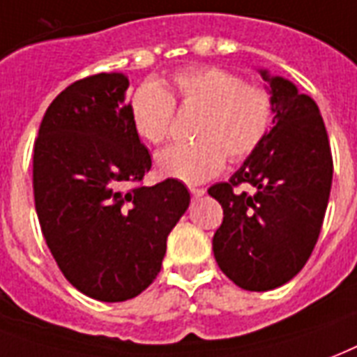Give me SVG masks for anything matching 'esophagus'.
<instances>
[{
  "label": "esophagus",
  "mask_w": 357,
  "mask_h": 357,
  "mask_svg": "<svg viewBox=\"0 0 357 357\" xmlns=\"http://www.w3.org/2000/svg\"><path fill=\"white\" fill-rule=\"evenodd\" d=\"M189 190L192 197H204V192H206V190L200 189V187H189Z\"/></svg>",
  "instance_id": "obj_1"
}]
</instances>
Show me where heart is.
Returning a JSON list of instances; mask_svg holds the SVG:
<instances>
[{
  "mask_svg": "<svg viewBox=\"0 0 357 357\" xmlns=\"http://www.w3.org/2000/svg\"><path fill=\"white\" fill-rule=\"evenodd\" d=\"M200 110L192 136L197 142L160 149L155 168L162 178L202 183L232 160L251 157L268 138L275 118L269 89L221 67H195L172 76V93L153 80L140 84L130 97L132 129L144 142L162 144L172 132L176 106Z\"/></svg>",
  "mask_w": 357,
  "mask_h": 357,
  "instance_id": "heart-1",
  "label": "heart"
}]
</instances>
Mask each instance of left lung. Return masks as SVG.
Masks as SVG:
<instances>
[{"mask_svg":"<svg viewBox=\"0 0 357 357\" xmlns=\"http://www.w3.org/2000/svg\"><path fill=\"white\" fill-rule=\"evenodd\" d=\"M260 75L275 100L273 129L228 181L208 192L222 206L215 260L243 290L266 292L296 277L320 236L333 178L317 102L281 76ZM251 184L252 193L239 191Z\"/></svg>","mask_w":357,"mask_h":357,"instance_id":"8db88e82","label":"left lung"}]
</instances>
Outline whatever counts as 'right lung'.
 Listing matches in <instances>:
<instances>
[{
  "mask_svg": "<svg viewBox=\"0 0 357 357\" xmlns=\"http://www.w3.org/2000/svg\"><path fill=\"white\" fill-rule=\"evenodd\" d=\"M127 88L121 73L76 80L52 100L33 146L35 209L52 257L76 290L110 303L155 281L190 202L178 179L140 185L151 157Z\"/></svg>",
  "mask_w": 357,
  "mask_h": 357,
  "instance_id": "1",
  "label": "right lung"
}]
</instances>
